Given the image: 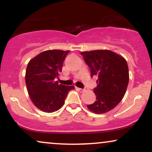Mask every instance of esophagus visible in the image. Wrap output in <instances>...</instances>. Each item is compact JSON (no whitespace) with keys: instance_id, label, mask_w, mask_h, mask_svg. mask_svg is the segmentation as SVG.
Returning <instances> with one entry per match:
<instances>
[{"instance_id":"esophagus-1","label":"esophagus","mask_w":152,"mask_h":152,"mask_svg":"<svg viewBox=\"0 0 152 152\" xmlns=\"http://www.w3.org/2000/svg\"><path fill=\"white\" fill-rule=\"evenodd\" d=\"M77 88L79 91H84V89H83V88Z\"/></svg>"}]
</instances>
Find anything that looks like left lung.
<instances>
[{
    "mask_svg": "<svg viewBox=\"0 0 152 152\" xmlns=\"http://www.w3.org/2000/svg\"><path fill=\"white\" fill-rule=\"evenodd\" d=\"M84 61L91 69V76H97V86L94 89L96 99L87 108L96 114L111 111L124 96L129 75L126 61L109 50L81 52Z\"/></svg>",
    "mask_w": 152,
    "mask_h": 152,
    "instance_id": "8db88e82",
    "label": "left lung"
}]
</instances>
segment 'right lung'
<instances>
[{
    "mask_svg": "<svg viewBox=\"0 0 152 152\" xmlns=\"http://www.w3.org/2000/svg\"><path fill=\"white\" fill-rule=\"evenodd\" d=\"M69 50H48L39 53L29 61L26 71L28 93L38 109L47 113L58 111L64 105L73 86L55 81L62 71L64 60Z\"/></svg>",
    "mask_w": 152,
    "mask_h": 152,
    "instance_id": "obj_1",
    "label": "right lung"
}]
</instances>
